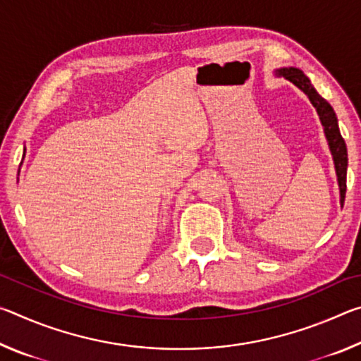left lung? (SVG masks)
<instances>
[{
  "label": "left lung",
  "mask_w": 361,
  "mask_h": 361,
  "mask_svg": "<svg viewBox=\"0 0 361 361\" xmlns=\"http://www.w3.org/2000/svg\"><path fill=\"white\" fill-rule=\"evenodd\" d=\"M276 76L288 79V81L295 84L298 89H301L302 92L307 95L310 103L315 106L317 113H319L323 130H325V135L328 140L329 151H331V154H333L336 175H338L341 204L344 205L345 189H347V161H349V159H347V146H345L344 138H342L341 132H339L338 118H336L333 106L329 105V103L323 99L319 92H317V90L314 89V85L310 84L309 78L305 76L299 68H293V66H290V68H279V70H276Z\"/></svg>",
  "instance_id": "1"
}]
</instances>
